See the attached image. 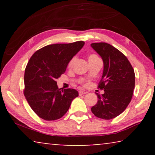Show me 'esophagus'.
<instances>
[{"label": "esophagus", "instance_id": "34e87169", "mask_svg": "<svg viewBox=\"0 0 155 155\" xmlns=\"http://www.w3.org/2000/svg\"><path fill=\"white\" fill-rule=\"evenodd\" d=\"M87 91H78V94H79V95L81 96V95H83V94H87Z\"/></svg>", "mask_w": 155, "mask_h": 155}]
</instances>
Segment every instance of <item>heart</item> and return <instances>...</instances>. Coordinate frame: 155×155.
I'll return each mask as SVG.
<instances>
[{
  "mask_svg": "<svg viewBox=\"0 0 155 155\" xmlns=\"http://www.w3.org/2000/svg\"><path fill=\"white\" fill-rule=\"evenodd\" d=\"M98 59H99L98 57L97 56V55H96V54H90V55L88 56V61L89 62L94 61V60ZM75 60H76V57H72V58L70 60L69 62H68V68H71L72 65H73V64H74Z\"/></svg>",
  "mask_w": 155,
  "mask_h": 155,
  "instance_id": "heart-1",
  "label": "heart"
}]
</instances>
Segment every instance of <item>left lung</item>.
Listing matches in <instances>:
<instances>
[{
  "label": "left lung",
  "mask_w": 155,
  "mask_h": 155,
  "mask_svg": "<svg viewBox=\"0 0 155 155\" xmlns=\"http://www.w3.org/2000/svg\"><path fill=\"white\" fill-rule=\"evenodd\" d=\"M92 48L103 59L104 68L98 88L102 95L96 93L98 102L91 112L99 118L111 120L118 116L127 108L135 89L134 70L124 54L109 44H91Z\"/></svg>",
  "instance_id": "left-lung-1"
}]
</instances>
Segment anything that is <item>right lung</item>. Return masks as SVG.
Segmentation results:
<instances>
[{"label":"right lung","instance_id":"1","mask_svg":"<svg viewBox=\"0 0 155 155\" xmlns=\"http://www.w3.org/2000/svg\"><path fill=\"white\" fill-rule=\"evenodd\" d=\"M85 42L51 44L37 51L25 72L24 94L33 111L45 120L61 118L78 96L74 89H59L56 79L65 72L68 64Z\"/></svg>","mask_w":155,"mask_h":155}]
</instances>
